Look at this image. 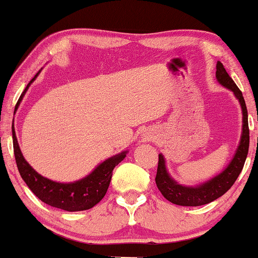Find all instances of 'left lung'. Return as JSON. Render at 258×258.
I'll return each mask as SVG.
<instances>
[{"label":"left lung","instance_id":"1","mask_svg":"<svg viewBox=\"0 0 258 258\" xmlns=\"http://www.w3.org/2000/svg\"><path fill=\"white\" fill-rule=\"evenodd\" d=\"M216 77L217 81L222 86L227 87L230 89L235 96L237 97L242 107L243 112V132L239 146L236 150V154L230 164L210 181H208L203 184H200L192 188V186H183L177 184L170 176H169L167 169H165V161L164 157L160 154L158 155V165L156 172V181L157 188L160 190L162 195H163L168 201L171 203L177 204V206L183 207H199L203 204H208L213 201L217 200L218 197L224 195L229 189L231 188L238 175L241 174L243 167H244V162L248 156L249 150V124H248V110H246V105L244 97H243L242 91L238 89L236 83L229 76L227 70L222 63L218 61L216 66Z\"/></svg>","mask_w":258,"mask_h":258}]
</instances>
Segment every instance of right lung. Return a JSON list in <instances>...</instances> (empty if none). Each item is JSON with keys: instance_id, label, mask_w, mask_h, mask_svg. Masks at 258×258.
<instances>
[{"instance_id": "add662e5", "label": "right lung", "mask_w": 258, "mask_h": 258, "mask_svg": "<svg viewBox=\"0 0 258 258\" xmlns=\"http://www.w3.org/2000/svg\"><path fill=\"white\" fill-rule=\"evenodd\" d=\"M38 73L28 83L26 89H24L19 101H17L15 109L19 107L20 102L22 101L27 89L29 88L30 83L36 79ZM12 132L14 155H15L17 169H19L21 177L26 182L28 188L42 202L66 211L88 210L94 206H96L103 199L105 192H107L108 186L110 184L112 170H114V168L119 162L123 161L126 154V151H123V153L116 155L114 157L108 158L107 161H104L103 163L98 165L90 175L80 179V181L74 183H58L43 177V176H41L30 167L29 163L24 160L23 155L20 150L15 129H14V123L12 125Z\"/></svg>"}]
</instances>
